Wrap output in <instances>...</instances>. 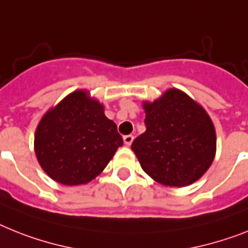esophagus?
Segmentation results:
<instances>
[{
    "instance_id": "1",
    "label": "esophagus",
    "mask_w": 248,
    "mask_h": 248,
    "mask_svg": "<svg viewBox=\"0 0 248 248\" xmlns=\"http://www.w3.org/2000/svg\"><path fill=\"white\" fill-rule=\"evenodd\" d=\"M124 143H125V146H130L133 142V139H134V137L132 136V134H129V136H124Z\"/></svg>"
}]
</instances>
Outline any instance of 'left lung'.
<instances>
[{
	"label": "left lung",
	"instance_id": "obj_1",
	"mask_svg": "<svg viewBox=\"0 0 248 248\" xmlns=\"http://www.w3.org/2000/svg\"><path fill=\"white\" fill-rule=\"evenodd\" d=\"M143 108L147 129L132 143L143 171L171 187L195 183L216 156V129L208 112L177 89L144 101Z\"/></svg>",
	"mask_w": 248,
	"mask_h": 248
}]
</instances>
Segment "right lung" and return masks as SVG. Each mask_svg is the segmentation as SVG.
<instances>
[{"label":"right lung","mask_w":248,"mask_h":248,"mask_svg":"<svg viewBox=\"0 0 248 248\" xmlns=\"http://www.w3.org/2000/svg\"><path fill=\"white\" fill-rule=\"evenodd\" d=\"M122 146L116 124L85 90L69 93L48 110L34 139L39 165L50 179L68 186L99 176Z\"/></svg>","instance_id":"add662e5"}]
</instances>
